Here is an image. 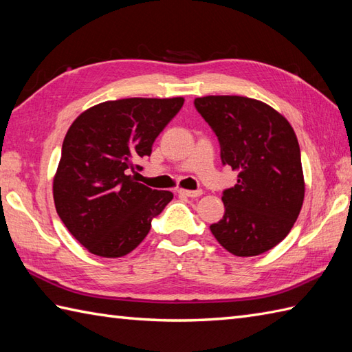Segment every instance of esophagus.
<instances>
[{"mask_svg": "<svg viewBox=\"0 0 352 352\" xmlns=\"http://www.w3.org/2000/svg\"><path fill=\"white\" fill-rule=\"evenodd\" d=\"M178 193L184 197H189V198H197L203 195V190L198 189V190H186V189H178Z\"/></svg>", "mask_w": 352, "mask_h": 352, "instance_id": "esophagus-1", "label": "esophagus"}]
</instances>
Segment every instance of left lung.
Masks as SVG:
<instances>
[{
	"label": "left lung",
	"instance_id": "obj_1",
	"mask_svg": "<svg viewBox=\"0 0 352 352\" xmlns=\"http://www.w3.org/2000/svg\"><path fill=\"white\" fill-rule=\"evenodd\" d=\"M221 146L222 164L237 170L234 188L222 192V219L212 223L216 241L239 257L278 245L301 212L304 175L296 134L267 104L236 95L193 101Z\"/></svg>",
	"mask_w": 352,
	"mask_h": 352
}]
</instances>
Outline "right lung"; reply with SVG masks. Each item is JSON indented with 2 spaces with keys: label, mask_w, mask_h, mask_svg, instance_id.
I'll list each match as a JSON object with an SVG mask.
<instances>
[{
  "label": "right lung",
  "mask_w": 352,
  "mask_h": 352,
  "mask_svg": "<svg viewBox=\"0 0 352 352\" xmlns=\"http://www.w3.org/2000/svg\"><path fill=\"white\" fill-rule=\"evenodd\" d=\"M180 98H125L83 111L66 133L52 184L58 218L85 248L115 258L131 252L174 195L138 183L140 159L183 107ZM138 172H135V175Z\"/></svg>",
  "instance_id": "obj_1"
}]
</instances>
